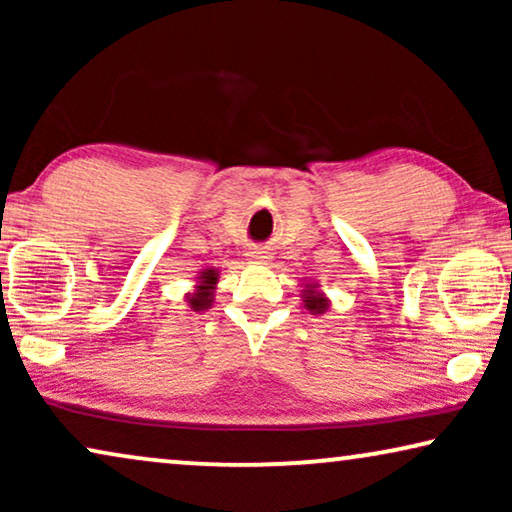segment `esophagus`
<instances>
[{
  "mask_svg": "<svg viewBox=\"0 0 512 512\" xmlns=\"http://www.w3.org/2000/svg\"><path fill=\"white\" fill-rule=\"evenodd\" d=\"M249 258H251V261H256V263H265V261H268L270 256L265 254V251H251Z\"/></svg>",
  "mask_w": 512,
  "mask_h": 512,
  "instance_id": "obj_1",
  "label": "esophagus"
}]
</instances>
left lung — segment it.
Masks as SVG:
<instances>
[{
    "mask_svg": "<svg viewBox=\"0 0 512 512\" xmlns=\"http://www.w3.org/2000/svg\"><path fill=\"white\" fill-rule=\"evenodd\" d=\"M300 296H303V305L310 314H324L328 312V307H331V300L326 298V293L321 291V286L317 282H305Z\"/></svg>",
    "mask_w": 512,
    "mask_h": 512,
    "instance_id": "1",
    "label": "left lung"
}]
</instances>
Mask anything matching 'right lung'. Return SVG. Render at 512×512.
I'll return each mask as SVG.
<instances>
[{"label": "right lung", "instance_id": "right-lung-1", "mask_svg": "<svg viewBox=\"0 0 512 512\" xmlns=\"http://www.w3.org/2000/svg\"><path fill=\"white\" fill-rule=\"evenodd\" d=\"M216 284H219V270L207 268L202 270L198 277H195L193 291L186 293V303L193 312H205L214 303V291Z\"/></svg>", "mask_w": 512, "mask_h": 512}]
</instances>
